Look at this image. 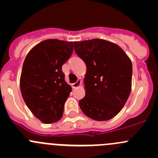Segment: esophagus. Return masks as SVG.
Masks as SVG:
<instances>
[{
	"label": "esophagus",
	"instance_id": "esophagus-1",
	"mask_svg": "<svg viewBox=\"0 0 158 158\" xmlns=\"http://www.w3.org/2000/svg\"><path fill=\"white\" fill-rule=\"evenodd\" d=\"M81 83H82V82H81L80 79H78V80L76 81V82H75V83H73V85H72V87H73V89L78 88V87L81 85Z\"/></svg>",
	"mask_w": 158,
	"mask_h": 158
}]
</instances>
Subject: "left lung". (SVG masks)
<instances>
[{
	"label": "left lung",
	"mask_w": 158,
	"mask_h": 158,
	"mask_svg": "<svg viewBox=\"0 0 158 158\" xmlns=\"http://www.w3.org/2000/svg\"><path fill=\"white\" fill-rule=\"evenodd\" d=\"M75 52L86 64L82 112L95 121H107L122 109L131 90L132 63L119 46L102 39L74 42Z\"/></svg>",
	"instance_id": "1"
}]
</instances>
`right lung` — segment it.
Instances as JSON below:
<instances>
[{"label": "right lung", "instance_id": "obj_1", "mask_svg": "<svg viewBox=\"0 0 158 158\" xmlns=\"http://www.w3.org/2000/svg\"><path fill=\"white\" fill-rule=\"evenodd\" d=\"M73 42L49 39L28 52L20 76L22 97L31 112L45 124L63 117L64 103L72 92L62 66L71 56Z\"/></svg>", "mask_w": 158, "mask_h": 158}]
</instances>
